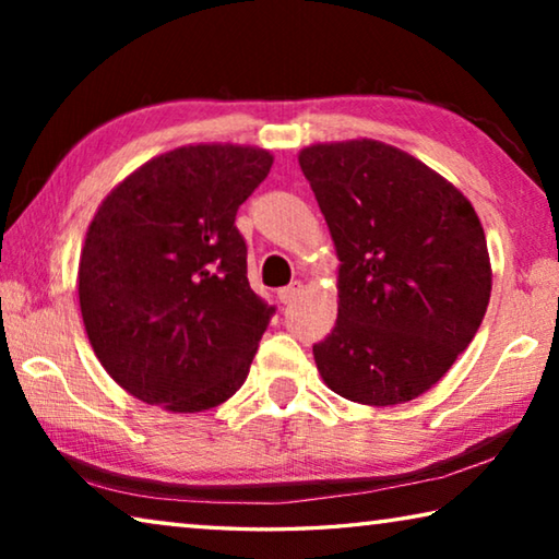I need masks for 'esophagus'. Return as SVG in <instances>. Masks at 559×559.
<instances>
[{
  "label": "esophagus",
  "instance_id": "obj_1",
  "mask_svg": "<svg viewBox=\"0 0 559 559\" xmlns=\"http://www.w3.org/2000/svg\"><path fill=\"white\" fill-rule=\"evenodd\" d=\"M300 283L296 281V283H290V286H286V288H281L278 290V300L281 302H286V306H288V302H293V300H296L298 296H300Z\"/></svg>",
  "mask_w": 559,
  "mask_h": 559
}]
</instances>
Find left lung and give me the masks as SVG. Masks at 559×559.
I'll use <instances>...</instances> for the list:
<instances>
[{"label":"left lung","instance_id":"left-lung-1","mask_svg":"<svg viewBox=\"0 0 559 559\" xmlns=\"http://www.w3.org/2000/svg\"><path fill=\"white\" fill-rule=\"evenodd\" d=\"M337 266V320L313 357L335 394L412 402L468 347L493 271L473 204L404 150L357 138L298 153Z\"/></svg>","mask_w":559,"mask_h":559}]
</instances>
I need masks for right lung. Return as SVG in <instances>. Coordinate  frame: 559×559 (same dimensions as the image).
<instances>
[{
  "instance_id": "1",
  "label": "right lung",
  "mask_w": 559,
  "mask_h": 559,
  "mask_svg": "<svg viewBox=\"0 0 559 559\" xmlns=\"http://www.w3.org/2000/svg\"><path fill=\"white\" fill-rule=\"evenodd\" d=\"M271 165L263 147L182 145L140 165L93 214L79 261L83 328L135 400L197 414L243 384L273 308L249 286L234 219Z\"/></svg>"
}]
</instances>
